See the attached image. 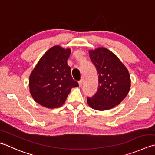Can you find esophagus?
<instances>
[{"label":"esophagus","instance_id":"esophagus-1","mask_svg":"<svg viewBox=\"0 0 155 155\" xmlns=\"http://www.w3.org/2000/svg\"><path fill=\"white\" fill-rule=\"evenodd\" d=\"M83 83V79H81L79 81H78V84H79V87H82Z\"/></svg>","mask_w":155,"mask_h":155}]
</instances>
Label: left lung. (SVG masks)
I'll list each match as a JSON object with an SVG mask.
<instances>
[{
  "label": "left lung",
  "mask_w": 155,
  "mask_h": 155,
  "mask_svg": "<svg viewBox=\"0 0 155 155\" xmlns=\"http://www.w3.org/2000/svg\"><path fill=\"white\" fill-rule=\"evenodd\" d=\"M91 62L98 74L99 85L87 104L96 110L104 111L116 107L126 97L130 88L128 69L111 51L99 48L89 51Z\"/></svg>",
  "instance_id": "left-lung-1"
}]
</instances>
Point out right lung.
Segmentation results:
<instances>
[{
	"label": "right lung",
	"instance_id": "1",
	"mask_svg": "<svg viewBox=\"0 0 155 155\" xmlns=\"http://www.w3.org/2000/svg\"><path fill=\"white\" fill-rule=\"evenodd\" d=\"M71 50L58 45L47 51L41 58L29 77L32 97L47 108L62 106L72 88L78 86L73 80L67 60Z\"/></svg>",
	"mask_w": 155,
	"mask_h": 155
}]
</instances>
